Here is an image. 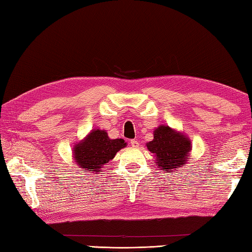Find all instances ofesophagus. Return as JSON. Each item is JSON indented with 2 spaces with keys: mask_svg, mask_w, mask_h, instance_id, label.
<instances>
[{
  "mask_svg": "<svg viewBox=\"0 0 252 252\" xmlns=\"http://www.w3.org/2000/svg\"><path fill=\"white\" fill-rule=\"evenodd\" d=\"M129 143H130V146H133V147H135V148L139 146V143H138L136 139H131Z\"/></svg>",
  "mask_w": 252,
  "mask_h": 252,
  "instance_id": "obj_1",
  "label": "esophagus"
}]
</instances>
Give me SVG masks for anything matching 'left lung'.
Instances as JSON below:
<instances>
[{"instance_id":"obj_1","label":"left lung","mask_w":252,"mask_h":252,"mask_svg":"<svg viewBox=\"0 0 252 252\" xmlns=\"http://www.w3.org/2000/svg\"><path fill=\"white\" fill-rule=\"evenodd\" d=\"M146 146L156 157L155 165L168 173L186 164L191 151L190 139L184 133L165 125L154 130V139Z\"/></svg>"}]
</instances>
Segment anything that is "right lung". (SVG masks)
I'll use <instances>...</instances> for the list:
<instances>
[{
	"label": "right lung",
	"instance_id": "right-lung-1",
	"mask_svg": "<svg viewBox=\"0 0 252 252\" xmlns=\"http://www.w3.org/2000/svg\"><path fill=\"white\" fill-rule=\"evenodd\" d=\"M125 140L122 138L110 139L105 130L93 129L85 138L75 145L73 158L83 170L92 173L101 171L105 164L112 160L118 151L126 147Z\"/></svg>",
	"mask_w": 252,
	"mask_h": 252
}]
</instances>
